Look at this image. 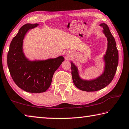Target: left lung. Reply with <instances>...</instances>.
Here are the masks:
<instances>
[{
  "instance_id": "obj_1",
  "label": "left lung",
  "mask_w": 129,
  "mask_h": 129,
  "mask_svg": "<svg viewBox=\"0 0 129 129\" xmlns=\"http://www.w3.org/2000/svg\"><path fill=\"white\" fill-rule=\"evenodd\" d=\"M100 25L103 28V33L108 41L107 49L103 56L105 67L103 74L94 79L84 80L80 77L77 66L71 62L73 82L75 86L82 91L94 92L104 88L112 82L117 71L118 64V52L114 38L107 24L102 23Z\"/></svg>"
}]
</instances>
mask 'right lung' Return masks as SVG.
I'll list each match as a JSON object with an SVG mask.
<instances>
[{
  "instance_id": "1",
  "label": "right lung",
  "mask_w": 129,
  "mask_h": 129,
  "mask_svg": "<svg viewBox=\"0 0 129 129\" xmlns=\"http://www.w3.org/2000/svg\"><path fill=\"white\" fill-rule=\"evenodd\" d=\"M38 24H26L19 29L11 41L7 64L15 84L24 91L41 93L50 86L55 71L64 61L63 56L46 60H30L23 51V40L26 33Z\"/></svg>"
}]
</instances>
